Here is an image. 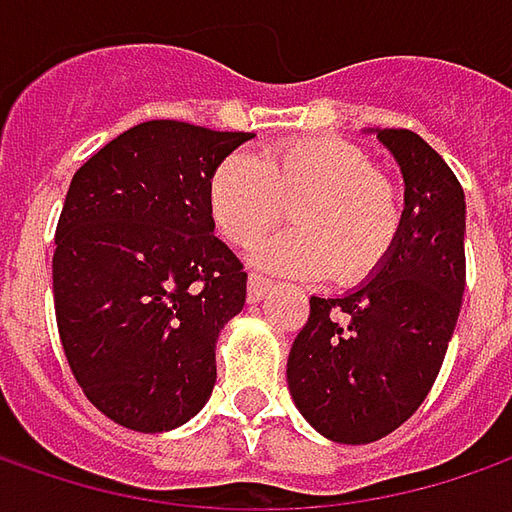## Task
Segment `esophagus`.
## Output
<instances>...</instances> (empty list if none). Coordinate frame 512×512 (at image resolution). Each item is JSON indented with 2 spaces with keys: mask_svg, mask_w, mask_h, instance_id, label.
<instances>
[{
  "mask_svg": "<svg viewBox=\"0 0 512 512\" xmlns=\"http://www.w3.org/2000/svg\"><path fill=\"white\" fill-rule=\"evenodd\" d=\"M267 287H270V282H267L265 276H259V273H250V282H247V302H262L267 293Z\"/></svg>",
  "mask_w": 512,
  "mask_h": 512,
  "instance_id": "34e87169",
  "label": "esophagus"
}]
</instances>
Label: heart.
<instances>
[{
    "mask_svg": "<svg viewBox=\"0 0 512 512\" xmlns=\"http://www.w3.org/2000/svg\"><path fill=\"white\" fill-rule=\"evenodd\" d=\"M210 213L233 245H253L296 202L293 230L267 239L253 262L276 273L356 285L387 262L404 225L402 190L370 153L333 136L236 150L210 176Z\"/></svg>",
    "mask_w": 512,
    "mask_h": 512,
    "instance_id": "b5f03b06",
    "label": "heart"
}]
</instances>
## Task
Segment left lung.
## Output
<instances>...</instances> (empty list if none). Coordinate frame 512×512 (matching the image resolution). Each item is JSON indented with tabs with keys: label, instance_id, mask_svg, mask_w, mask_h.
<instances>
[{
	"label": "left lung",
	"instance_id": "obj_1",
	"mask_svg": "<svg viewBox=\"0 0 512 512\" xmlns=\"http://www.w3.org/2000/svg\"><path fill=\"white\" fill-rule=\"evenodd\" d=\"M399 162L404 225L393 253L339 299L310 296L287 387L310 427L339 444L379 442L424 402L464 293V190L419 133L370 130Z\"/></svg>",
	"mask_w": 512,
	"mask_h": 512
}]
</instances>
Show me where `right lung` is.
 Here are the masks:
<instances>
[{
	"label": "right lung",
	"instance_id": "obj_1",
	"mask_svg": "<svg viewBox=\"0 0 512 512\" xmlns=\"http://www.w3.org/2000/svg\"><path fill=\"white\" fill-rule=\"evenodd\" d=\"M253 133L153 119L73 173L56 225L53 305L96 410L139 433L190 422L216 384V339L247 273L213 236L210 176Z\"/></svg>",
	"mask_w": 512,
	"mask_h": 512
}]
</instances>
